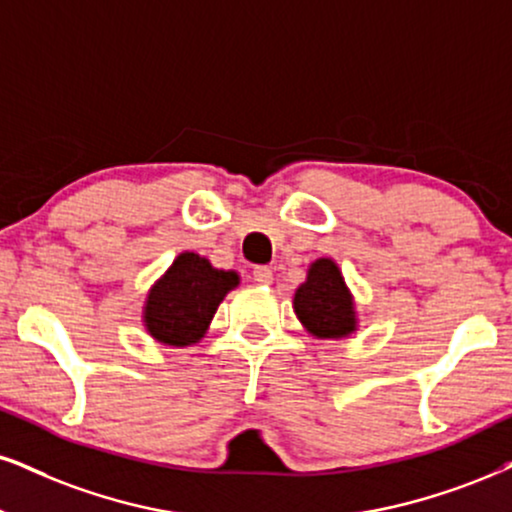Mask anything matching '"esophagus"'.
<instances>
[{
    "label": "esophagus",
    "mask_w": 512,
    "mask_h": 512,
    "mask_svg": "<svg viewBox=\"0 0 512 512\" xmlns=\"http://www.w3.org/2000/svg\"><path fill=\"white\" fill-rule=\"evenodd\" d=\"M254 280L258 282V285H270V282H273V270H270L268 266L254 268Z\"/></svg>",
    "instance_id": "34e87169"
}]
</instances>
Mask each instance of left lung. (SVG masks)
<instances>
[{"mask_svg":"<svg viewBox=\"0 0 512 512\" xmlns=\"http://www.w3.org/2000/svg\"><path fill=\"white\" fill-rule=\"evenodd\" d=\"M299 323L315 339H349L358 332L356 301L342 268L332 258H315L292 299Z\"/></svg>","mask_w":512,"mask_h":512,"instance_id":"8db88e82","label":"left lung"}]
</instances>
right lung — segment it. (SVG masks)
I'll return each instance as SVG.
<instances>
[{
  "mask_svg": "<svg viewBox=\"0 0 512 512\" xmlns=\"http://www.w3.org/2000/svg\"><path fill=\"white\" fill-rule=\"evenodd\" d=\"M235 287V270L213 268L208 258L182 251L144 296V330L159 344L175 349L199 344L218 306Z\"/></svg>",
  "mask_w": 512,
  "mask_h": 512,
  "instance_id": "add662e5",
  "label": "right lung"
}]
</instances>
